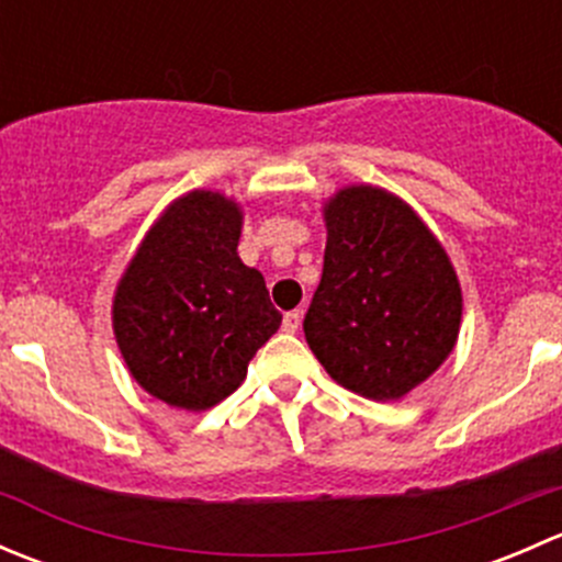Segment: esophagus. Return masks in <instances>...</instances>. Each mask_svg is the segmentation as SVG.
Returning <instances> with one entry per match:
<instances>
[{"label":"esophagus","instance_id":"1","mask_svg":"<svg viewBox=\"0 0 562 562\" xmlns=\"http://www.w3.org/2000/svg\"><path fill=\"white\" fill-rule=\"evenodd\" d=\"M299 326H302V313H299V310L285 313V317H282V331L293 334V331H299Z\"/></svg>","mask_w":562,"mask_h":562}]
</instances>
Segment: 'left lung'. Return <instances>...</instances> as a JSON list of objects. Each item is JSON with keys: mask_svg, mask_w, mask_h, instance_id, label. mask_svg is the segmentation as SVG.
I'll list each match as a JSON object with an SVG mask.
<instances>
[{"mask_svg": "<svg viewBox=\"0 0 562 562\" xmlns=\"http://www.w3.org/2000/svg\"><path fill=\"white\" fill-rule=\"evenodd\" d=\"M326 231L304 337L339 386L400 400L457 342L462 293L449 255L407 203L367 184L328 201Z\"/></svg>", "mask_w": 562, "mask_h": 562, "instance_id": "obj_1", "label": "left lung"}]
</instances>
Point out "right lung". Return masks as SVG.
<instances>
[{
  "label": "right lung",
  "instance_id": "1",
  "mask_svg": "<svg viewBox=\"0 0 562 562\" xmlns=\"http://www.w3.org/2000/svg\"><path fill=\"white\" fill-rule=\"evenodd\" d=\"M241 214L217 192L179 198L149 231L113 299V331L151 396L206 411L245 381L280 328L260 271L239 260Z\"/></svg>",
  "mask_w": 562,
  "mask_h": 562
}]
</instances>
